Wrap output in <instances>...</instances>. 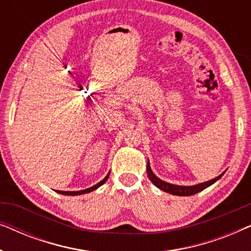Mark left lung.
<instances>
[{
	"label": "left lung",
	"mask_w": 251,
	"mask_h": 251,
	"mask_svg": "<svg viewBox=\"0 0 251 251\" xmlns=\"http://www.w3.org/2000/svg\"><path fill=\"white\" fill-rule=\"evenodd\" d=\"M147 176L151 179V181L155 185L156 187H159L160 190H162L164 192H167V193H170L173 195H179V197H188V195H194L199 193V192L203 191L204 188H207L210 186L215 183V181H217L219 178H221L223 175H219L218 177L214 178V179L209 180V181H205V183H201V184H198V185H194V186H178V185H173V184H169V183H166V181L161 180L160 178H157L155 175L153 174L152 169H151L150 167V163L147 162Z\"/></svg>",
	"instance_id": "1"
}]
</instances>
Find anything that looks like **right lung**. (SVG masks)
Segmentation results:
<instances>
[{"label":"right lung","mask_w":251,"mask_h":251,"mask_svg":"<svg viewBox=\"0 0 251 251\" xmlns=\"http://www.w3.org/2000/svg\"><path fill=\"white\" fill-rule=\"evenodd\" d=\"M108 176H109V174L107 175V176H106L104 179H102L101 181H99L98 184H96L95 186H92V187H89V188H85V190H83V191H77V192H64V191H57L58 193H60V194H64V195H80V194H84V193H89V192H91V191H95L96 188H98L99 186H101L102 184L105 183L106 180L108 179Z\"/></svg>","instance_id":"1"}]
</instances>
